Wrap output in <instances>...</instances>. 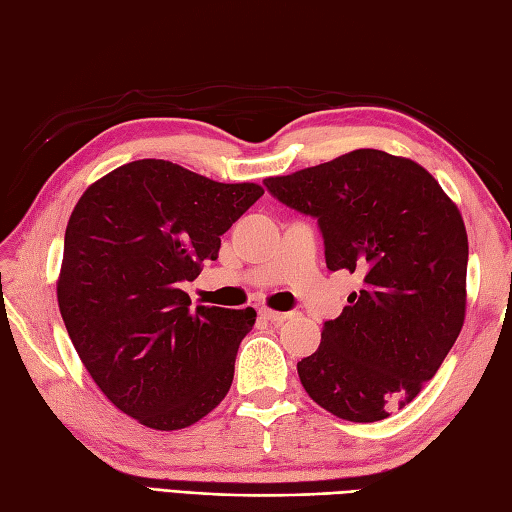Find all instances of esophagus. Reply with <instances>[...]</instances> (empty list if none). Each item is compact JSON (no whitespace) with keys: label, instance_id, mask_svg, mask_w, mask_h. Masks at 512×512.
Returning <instances> with one entry per match:
<instances>
[{"label":"esophagus","instance_id":"esophagus-1","mask_svg":"<svg viewBox=\"0 0 512 512\" xmlns=\"http://www.w3.org/2000/svg\"><path fill=\"white\" fill-rule=\"evenodd\" d=\"M260 316L271 320V322H285L289 318V314H285V311H274V309H260Z\"/></svg>","mask_w":512,"mask_h":512}]
</instances>
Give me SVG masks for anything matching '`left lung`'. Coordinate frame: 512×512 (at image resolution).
Masks as SVG:
<instances>
[{
    "instance_id": "left-lung-1",
    "label": "left lung",
    "mask_w": 512,
    "mask_h": 512,
    "mask_svg": "<svg viewBox=\"0 0 512 512\" xmlns=\"http://www.w3.org/2000/svg\"><path fill=\"white\" fill-rule=\"evenodd\" d=\"M280 203L316 216L331 271L364 276L298 362L309 398L349 422H378L429 382L466 316L468 236L457 205L420 163L382 150L269 176Z\"/></svg>"
}]
</instances>
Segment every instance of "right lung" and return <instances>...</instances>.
I'll use <instances>...</instances> for the list:
<instances>
[{"instance_id": "right-lung-1", "label": "right lung", "mask_w": 512, "mask_h": 512, "mask_svg": "<svg viewBox=\"0 0 512 512\" xmlns=\"http://www.w3.org/2000/svg\"><path fill=\"white\" fill-rule=\"evenodd\" d=\"M163 159L125 163L70 214L57 302L101 393L139 424L179 431L223 402L256 311L198 305L181 289L260 196Z\"/></svg>"}]
</instances>
